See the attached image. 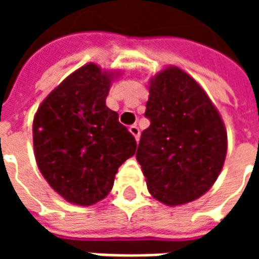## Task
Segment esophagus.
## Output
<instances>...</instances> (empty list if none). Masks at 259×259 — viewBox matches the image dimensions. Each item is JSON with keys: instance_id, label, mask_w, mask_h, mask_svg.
I'll use <instances>...</instances> for the list:
<instances>
[{"instance_id": "obj_1", "label": "esophagus", "mask_w": 259, "mask_h": 259, "mask_svg": "<svg viewBox=\"0 0 259 259\" xmlns=\"http://www.w3.org/2000/svg\"><path fill=\"white\" fill-rule=\"evenodd\" d=\"M129 130H130V133L135 136L136 141H139V139H140V130H139V127H137L136 124H133V126H130Z\"/></svg>"}]
</instances>
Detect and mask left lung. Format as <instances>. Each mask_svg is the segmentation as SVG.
<instances>
[{"label": "left lung", "mask_w": 259, "mask_h": 259, "mask_svg": "<svg viewBox=\"0 0 259 259\" xmlns=\"http://www.w3.org/2000/svg\"><path fill=\"white\" fill-rule=\"evenodd\" d=\"M150 126L136 158L154 198L180 205L206 193L222 170L228 135L222 118L190 74L169 66L150 83Z\"/></svg>", "instance_id": "left-lung-1"}]
</instances>
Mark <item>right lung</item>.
I'll list each match as a JSON object with an SVG mask.
<instances>
[{
	"label": "right lung",
	"instance_id": "1",
	"mask_svg": "<svg viewBox=\"0 0 259 259\" xmlns=\"http://www.w3.org/2000/svg\"><path fill=\"white\" fill-rule=\"evenodd\" d=\"M112 79L96 64L81 66L50 93L33 120L38 169L72 204L87 206L105 198L119 166L137 148L105 104Z\"/></svg>",
	"mask_w": 259,
	"mask_h": 259
}]
</instances>
